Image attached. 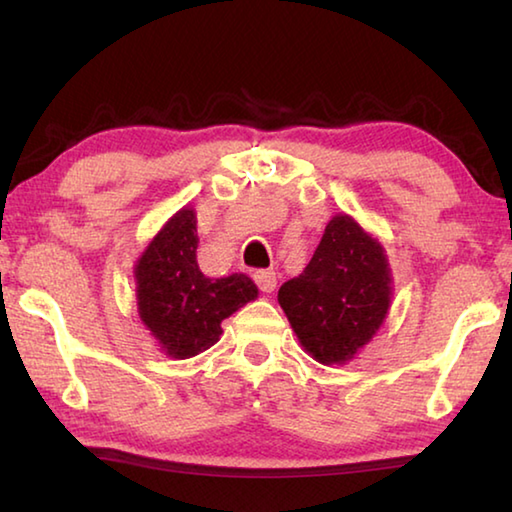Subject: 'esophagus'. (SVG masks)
<instances>
[{"mask_svg":"<svg viewBox=\"0 0 512 512\" xmlns=\"http://www.w3.org/2000/svg\"><path fill=\"white\" fill-rule=\"evenodd\" d=\"M253 280L259 289L271 293L277 284V275H275V271H271V268H262V271L253 273Z\"/></svg>","mask_w":512,"mask_h":512,"instance_id":"1","label":"esophagus"}]
</instances>
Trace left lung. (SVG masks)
Returning <instances> with one entry per match:
<instances>
[{
    "instance_id": "8db88e82",
    "label": "left lung",
    "mask_w": 512,
    "mask_h": 512,
    "mask_svg": "<svg viewBox=\"0 0 512 512\" xmlns=\"http://www.w3.org/2000/svg\"><path fill=\"white\" fill-rule=\"evenodd\" d=\"M277 300L311 357L327 366L348 361L391 305L384 250L348 214L334 216L305 271L282 284Z\"/></svg>"
}]
</instances>
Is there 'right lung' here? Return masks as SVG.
Wrapping results in <instances>:
<instances>
[{
    "instance_id": "1",
    "label": "right lung",
    "mask_w": 512,
    "mask_h": 512,
    "mask_svg": "<svg viewBox=\"0 0 512 512\" xmlns=\"http://www.w3.org/2000/svg\"><path fill=\"white\" fill-rule=\"evenodd\" d=\"M196 214L180 210L144 250L135 268L144 325L176 359L196 357L219 341L221 320L257 298L244 273L210 280L196 264Z\"/></svg>"
}]
</instances>
